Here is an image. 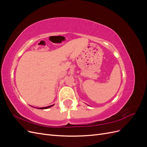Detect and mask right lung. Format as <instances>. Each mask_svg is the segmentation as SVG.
Returning <instances> with one entry per match:
<instances>
[{"label": "right lung", "mask_w": 147, "mask_h": 147, "mask_svg": "<svg viewBox=\"0 0 147 147\" xmlns=\"http://www.w3.org/2000/svg\"><path fill=\"white\" fill-rule=\"evenodd\" d=\"M53 105H54V104L51 105H50V106H48V107H41V108H38V109H47L53 106Z\"/></svg>", "instance_id": "right-lung-1"}]
</instances>
